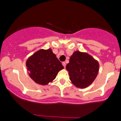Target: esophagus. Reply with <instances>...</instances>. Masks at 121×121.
I'll list each match as a JSON object with an SVG mask.
<instances>
[{"instance_id":"obj_1","label":"esophagus","mask_w":121,"mask_h":121,"mask_svg":"<svg viewBox=\"0 0 121 121\" xmlns=\"http://www.w3.org/2000/svg\"><path fill=\"white\" fill-rule=\"evenodd\" d=\"M62 64H63V65H64V67L65 68V67H66V62H63Z\"/></svg>"}]
</instances>
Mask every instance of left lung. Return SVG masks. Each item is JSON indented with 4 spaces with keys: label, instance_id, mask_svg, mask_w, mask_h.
I'll return each instance as SVG.
<instances>
[{
    "label": "left lung",
    "instance_id": "obj_1",
    "mask_svg": "<svg viewBox=\"0 0 121 121\" xmlns=\"http://www.w3.org/2000/svg\"><path fill=\"white\" fill-rule=\"evenodd\" d=\"M99 67L98 61L89 54L76 51L70 57L66 68L73 84L79 88H85L96 78Z\"/></svg>",
    "mask_w": 121,
    "mask_h": 121
}]
</instances>
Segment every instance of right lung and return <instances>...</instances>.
<instances>
[{"label":"right lung","instance_id":"right-lung-1","mask_svg":"<svg viewBox=\"0 0 121 121\" xmlns=\"http://www.w3.org/2000/svg\"><path fill=\"white\" fill-rule=\"evenodd\" d=\"M26 64L30 78L40 85H47L53 81L64 68L51 49L37 51L28 59Z\"/></svg>","mask_w":121,"mask_h":121}]
</instances>
